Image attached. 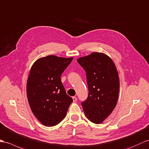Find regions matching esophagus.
I'll return each mask as SVG.
<instances>
[{"label":"esophagus","instance_id":"1","mask_svg":"<svg viewBox=\"0 0 149 149\" xmlns=\"http://www.w3.org/2000/svg\"><path fill=\"white\" fill-rule=\"evenodd\" d=\"M72 99H73V102H75L76 101H77V98H76L75 96H74V97H72Z\"/></svg>","mask_w":149,"mask_h":149}]
</instances>
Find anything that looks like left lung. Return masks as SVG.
Returning <instances> with one entry per match:
<instances>
[{"label":"left lung","instance_id":"1","mask_svg":"<svg viewBox=\"0 0 149 149\" xmlns=\"http://www.w3.org/2000/svg\"><path fill=\"white\" fill-rule=\"evenodd\" d=\"M86 72L89 89L87 100L82 102L86 117L101 124L112 112L119 93V77L113 61L102 53H91L77 59Z\"/></svg>","mask_w":149,"mask_h":149}]
</instances>
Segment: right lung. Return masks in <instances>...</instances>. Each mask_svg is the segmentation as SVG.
<instances>
[{
    "label": "right lung",
    "instance_id": "1",
    "mask_svg": "<svg viewBox=\"0 0 149 149\" xmlns=\"http://www.w3.org/2000/svg\"><path fill=\"white\" fill-rule=\"evenodd\" d=\"M73 60L49 55L36 60L30 68L26 95L30 109L46 126L57 125L63 120L73 100L67 95L61 75Z\"/></svg>",
    "mask_w": 149,
    "mask_h": 149
}]
</instances>
